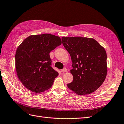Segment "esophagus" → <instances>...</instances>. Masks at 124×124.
Returning <instances> with one entry per match:
<instances>
[{
	"label": "esophagus",
	"mask_w": 124,
	"mask_h": 124,
	"mask_svg": "<svg viewBox=\"0 0 124 124\" xmlns=\"http://www.w3.org/2000/svg\"><path fill=\"white\" fill-rule=\"evenodd\" d=\"M61 72H68V70H67V69L66 68H64L62 70H61Z\"/></svg>",
	"instance_id": "1"
}]
</instances>
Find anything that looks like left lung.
Here are the masks:
<instances>
[{
    "instance_id": "obj_1",
    "label": "left lung",
    "mask_w": 124,
    "mask_h": 124,
    "mask_svg": "<svg viewBox=\"0 0 124 124\" xmlns=\"http://www.w3.org/2000/svg\"><path fill=\"white\" fill-rule=\"evenodd\" d=\"M70 54L73 80L68 87L78 95L90 94L103 84L107 74V55L104 48L93 38L62 37Z\"/></svg>"
}]
</instances>
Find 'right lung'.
<instances>
[{
	"label": "right lung",
	"instance_id": "right-lung-1",
	"mask_svg": "<svg viewBox=\"0 0 124 124\" xmlns=\"http://www.w3.org/2000/svg\"><path fill=\"white\" fill-rule=\"evenodd\" d=\"M61 43L59 37L44 34L30 36L17 47V75L27 89L39 93L51 87L59 73L51 67L49 54Z\"/></svg>",
	"mask_w": 124,
	"mask_h": 124
}]
</instances>
